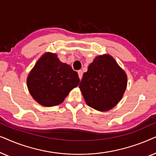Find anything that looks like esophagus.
<instances>
[{
    "label": "esophagus",
    "mask_w": 156,
    "mask_h": 156,
    "mask_svg": "<svg viewBox=\"0 0 156 156\" xmlns=\"http://www.w3.org/2000/svg\"><path fill=\"white\" fill-rule=\"evenodd\" d=\"M78 75H79V77H80V80H82V70H78Z\"/></svg>",
    "instance_id": "obj_1"
}]
</instances>
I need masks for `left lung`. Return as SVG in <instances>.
I'll return each instance as SVG.
<instances>
[{"label":"left lung","instance_id":"1","mask_svg":"<svg viewBox=\"0 0 156 156\" xmlns=\"http://www.w3.org/2000/svg\"><path fill=\"white\" fill-rule=\"evenodd\" d=\"M127 76L109 55L95 57L83 74L80 89L87 104L99 112L114 108L122 98Z\"/></svg>","mask_w":156,"mask_h":156}]
</instances>
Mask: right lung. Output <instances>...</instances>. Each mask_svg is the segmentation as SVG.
Wrapping results in <instances>:
<instances>
[{
  "label": "right lung",
  "instance_id": "add662e5",
  "mask_svg": "<svg viewBox=\"0 0 156 156\" xmlns=\"http://www.w3.org/2000/svg\"><path fill=\"white\" fill-rule=\"evenodd\" d=\"M79 84L77 72L51 52H46L38 59L27 79L31 96L44 106L62 103L69 91Z\"/></svg>",
  "mask_w": 156,
  "mask_h": 156
}]
</instances>
